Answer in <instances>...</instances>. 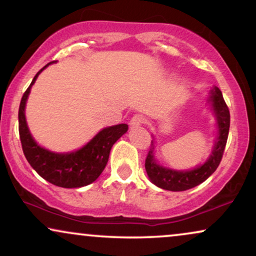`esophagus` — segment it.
<instances>
[{
  "label": "esophagus",
  "instance_id": "obj_1",
  "mask_svg": "<svg viewBox=\"0 0 256 256\" xmlns=\"http://www.w3.org/2000/svg\"><path fill=\"white\" fill-rule=\"evenodd\" d=\"M129 124H130L132 128H138L141 124H146V118L141 114H135L134 116L132 118V120H130V122H129Z\"/></svg>",
  "mask_w": 256,
  "mask_h": 256
}]
</instances>
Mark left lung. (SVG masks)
<instances>
[{
  "mask_svg": "<svg viewBox=\"0 0 256 256\" xmlns=\"http://www.w3.org/2000/svg\"><path fill=\"white\" fill-rule=\"evenodd\" d=\"M210 101L212 104L213 112L218 124V138H216L214 148L212 150L211 156L202 166L196 168L190 171H177L166 169L158 166L154 157V141H152L150 150L146 158V171L148 174L150 180L156 186L169 191H185L188 188L197 186L202 182L208 180L216 170L222 162L224 150H225L227 138L230 132V110L224 100L222 93L218 87H214L211 90Z\"/></svg>",
  "mask_w": 256,
  "mask_h": 256,
  "instance_id": "obj_1",
  "label": "left lung"
}]
</instances>
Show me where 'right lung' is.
Listing matches in <instances>:
<instances>
[{"instance_id":"right-lung-1","label":"right lung","mask_w":256,"mask_h":256,"mask_svg":"<svg viewBox=\"0 0 256 256\" xmlns=\"http://www.w3.org/2000/svg\"><path fill=\"white\" fill-rule=\"evenodd\" d=\"M52 62L38 71L20 100L18 110L20 143L28 162L45 180L60 188H82L93 183L100 176L108 162L112 146L128 130V126L121 124L104 128L86 146L73 152L57 154L38 146L28 128L24 112L31 86L36 82L38 74Z\"/></svg>"}]
</instances>
